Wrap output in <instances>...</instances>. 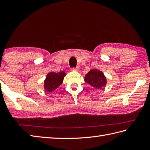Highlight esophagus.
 <instances>
[{
	"label": "esophagus",
	"mask_w": 150,
	"mask_h": 150,
	"mask_svg": "<svg viewBox=\"0 0 150 150\" xmlns=\"http://www.w3.org/2000/svg\"><path fill=\"white\" fill-rule=\"evenodd\" d=\"M79 69H80V66H77L76 68H73L72 69L74 70V71H78V70H79Z\"/></svg>",
	"instance_id": "obj_1"
}]
</instances>
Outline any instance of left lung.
Here are the masks:
<instances>
[{
	"instance_id": "left-lung-1",
	"label": "left lung",
	"mask_w": 150,
	"mask_h": 150,
	"mask_svg": "<svg viewBox=\"0 0 150 150\" xmlns=\"http://www.w3.org/2000/svg\"><path fill=\"white\" fill-rule=\"evenodd\" d=\"M84 81L91 86L100 89L106 85V78L104 73L97 69H91L84 77Z\"/></svg>"
}]
</instances>
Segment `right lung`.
Segmentation results:
<instances>
[{
	"label": "right lung",
	"mask_w": 150,
	"mask_h": 150,
	"mask_svg": "<svg viewBox=\"0 0 150 150\" xmlns=\"http://www.w3.org/2000/svg\"><path fill=\"white\" fill-rule=\"evenodd\" d=\"M66 73L64 71L59 73L50 72L47 73L44 81V90L47 92H52L58 88L62 83Z\"/></svg>",
	"instance_id": "obj_1"
}]
</instances>
